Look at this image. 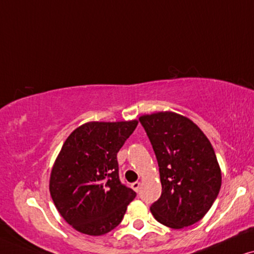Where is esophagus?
I'll return each instance as SVG.
<instances>
[{
    "instance_id": "obj_1",
    "label": "esophagus",
    "mask_w": 254,
    "mask_h": 254,
    "mask_svg": "<svg viewBox=\"0 0 254 254\" xmlns=\"http://www.w3.org/2000/svg\"><path fill=\"white\" fill-rule=\"evenodd\" d=\"M131 187H132V189L136 192H138V190H139V188H140V182H133L132 185H131Z\"/></svg>"
}]
</instances>
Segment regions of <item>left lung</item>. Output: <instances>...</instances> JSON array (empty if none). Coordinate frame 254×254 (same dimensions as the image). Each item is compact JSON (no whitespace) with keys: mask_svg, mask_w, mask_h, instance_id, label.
I'll list each match as a JSON object with an SVG mask.
<instances>
[{"mask_svg":"<svg viewBox=\"0 0 254 254\" xmlns=\"http://www.w3.org/2000/svg\"><path fill=\"white\" fill-rule=\"evenodd\" d=\"M158 160L161 196L151 205L159 223L172 229L195 224L217 197L222 172L214 147L200 127L173 111L139 117Z\"/></svg>","mask_w":254,"mask_h":254,"instance_id":"1","label":"left lung"}]
</instances>
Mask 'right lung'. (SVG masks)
Returning a JSON list of instances; mask_svg holds the SVG:
<instances>
[{"mask_svg":"<svg viewBox=\"0 0 254 254\" xmlns=\"http://www.w3.org/2000/svg\"><path fill=\"white\" fill-rule=\"evenodd\" d=\"M137 120L88 122L67 137L51 171L54 205L73 229L102 236L122 222L136 197L118 177L117 153Z\"/></svg>","mask_w":254,"mask_h":254,"instance_id":"obj_1","label":"right lung"}]
</instances>
